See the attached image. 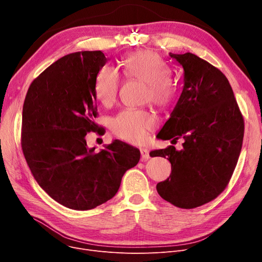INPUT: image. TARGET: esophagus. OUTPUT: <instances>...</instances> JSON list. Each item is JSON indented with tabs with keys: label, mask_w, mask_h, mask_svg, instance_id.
Wrapping results in <instances>:
<instances>
[{
	"label": "esophagus",
	"mask_w": 262,
	"mask_h": 262,
	"mask_svg": "<svg viewBox=\"0 0 262 262\" xmlns=\"http://www.w3.org/2000/svg\"><path fill=\"white\" fill-rule=\"evenodd\" d=\"M140 153H141V159L142 161H145L149 158V153L146 148H140Z\"/></svg>",
	"instance_id": "esophagus-1"
}]
</instances>
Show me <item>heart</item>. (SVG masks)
<instances>
[{"instance_id": "b5f03b06", "label": "heart", "mask_w": 262, "mask_h": 262, "mask_svg": "<svg viewBox=\"0 0 262 262\" xmlns=\"http://www.w3.org/2000/svg\"><path fill=\"white\" fill-rule=\"evenodd\" d=\"M123 73L128 78L145 82L144 100L166 108L175 99V88L170 80L171 69L159 54L152 51H137L121 62ZM121 79L112 67H104L94 80V96L102 105L109 107L118 98ZM155 126V117L142 109H125L110 122L113 133L120 139L137 143L144 139L146 132Z\"/></svg>"}]
</instances>
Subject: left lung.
<instances>
[{
  "instance_id": "8db88e82",
  "label": "left lung",
  "mask_w": 262,
  "mask_h": 262,
  "mask_svg": "<svg viewBox=\"0 0 262 262\" xmlns=\"http://www.w3.org/2000/svg\"><path fill=\"white\" fill-rule=\"evenodd\" d=\"M170 57L184 69V87L157 138L176 141L149 156L171 162L170 177L156 186L176 207L191 209L214 200L226 188L241 152L244 122L226 76L192 53Z\"/></svg>"
}]
</instances>
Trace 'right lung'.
<instances>
[{
	"instance_id": "1",
	"label": "right lung",
	"mask_w": 262,
	"mask_h": 262,
	"mask_svg": "<svg viewBox=\"0 0 262 262\" xmlns=\"http://www.w3.org/2000/svg\"><path fill=\"white\" fill-rule=\"evenodd\" d=\"M107 61L101 51L66 55L33 80L23 104L21 145L31 172L53 200L74 210L113 199L140 159L138 148L120 140L99 153L87 146V133L100 129L93 87Z\"/></svg>"
}]
</instances>
